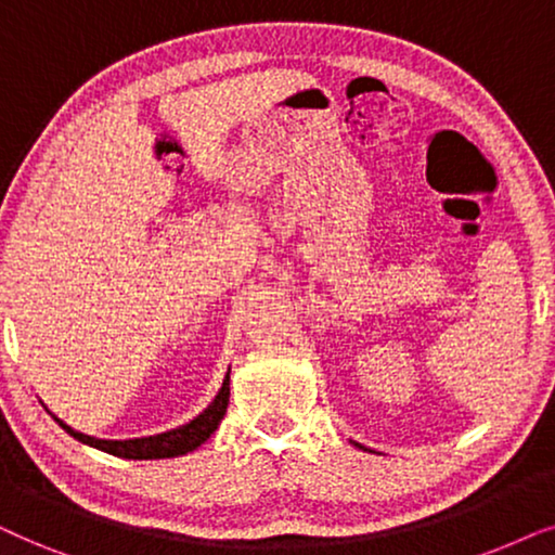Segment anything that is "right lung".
<instances>
[{
    "mask_svg": "<svg viewBox=\"0 0 555 555\" xmlns=\"http://www.w3.org/2000/svg\"><path fill=\"white\" fill-rule=\"evenodd\" d=\"M228 398H231V371H228L218 396L212 398V403L201 413V416H195L190 424H184L180 428H172V431L157 434V437H142V439H124V441L95 439V437H88V434L73 431V428L68 424H63L61 418L55 416L53 418L70 434L73 439L83 441V444L93 449H101V452L106 454L121 456V460H169V456L195 452L197 447L210 439V434L216 431L218 424L225 416Z\"/></svg>",
    "mask_w": 555,
    "mask_h": 555,
    "instance_id": "1",
    "label": "right lung"
}]
</instances>
